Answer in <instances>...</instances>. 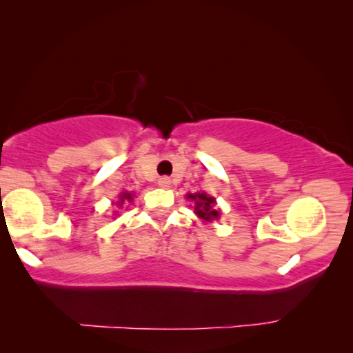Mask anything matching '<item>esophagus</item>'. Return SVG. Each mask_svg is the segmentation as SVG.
<instances>
[{"instance_id": "34e87169", "label": "esophagus", "mask_w": 353, "mask_h": 353, "mask_svg": "<svg viewBox=\"0 0 353 353\" xmlns=\"http://www.w3.org/2000/svg\"><path fill=\"white\" fill-rule=\"evenodd\" d=\"M157 183H159V186H161V188H168L172 185V180L168 176H161V178H159Z\"/></svg>"}]
</instances>
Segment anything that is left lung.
<instances>
[{
  "instance_id": "obj_1",
  "label": "left lung",
  "mask_w": 353,
  "mask_h": 353,
  "mask_svg": "<svg viewBox=\"0 0 353 353\" xmlns=\"http://www.w3.org/2000/svg\"><path fill=\"white\" fill-rule=\"evenodd\" d=\"M191 201L196 202V207H194V212L197 215L201 216V219L204 220H214V219H219V210L214 209V204H215V199L214 197H209L204 192H197V194H188Z\"/></svg>"
}]
</instances>
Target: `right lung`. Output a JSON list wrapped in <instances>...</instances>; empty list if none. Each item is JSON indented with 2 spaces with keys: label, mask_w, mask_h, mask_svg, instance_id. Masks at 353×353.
<instances>
[{
  "label": "right lung",
  "mask_w": 353,
  "mask_h": 353,
  "mask_svg": "<svg viewBox=\"0 0 353 353\" xmlns=\"http://www.w3.org/2000/svg\"><path fill=\"white\" fill-rule=\"evenodd\" d=\"M125 199H128V201H132V194H130V192H125V194H122L120 196V201H125Z\"/></svg>",
  "instance_id": "add662e5"
}]
</instances>
